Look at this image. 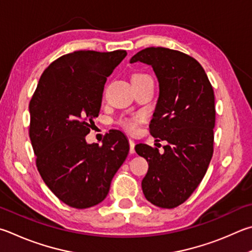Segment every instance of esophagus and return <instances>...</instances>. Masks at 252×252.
<instances>
[{
    "label": "esophagus",
    "mask_w": 252,
    "mask_h": 252,
    "mask_svg": "<svg viewBox=\"0 0 252 252\" xmlns=\"http://www.w3.org/2000/svg\"><path fill=\"white\" fill-rule=\"evenodd\" d=\"M129 144H130V154H134L135 153V150H134L135 143H134V141L129 139Z\"/></svg>",
    "instance_id": "1"
}]
</instances>
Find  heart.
Masks as SVG:
<instances>
[{
	"label": "heart",
	"mask_w": 252,
	"mask_h": 252,
	"mask_svg": "<svg viewBox=\"0 0 252 252\" xmlns=\"http://www.w3.org/2000/svg\"><path fill=\"white\" fill-rule=\"evenodd\" d=\"M136 76H144V75H135ZM139 123V117H133V118H129V119H123L121 121V125L123 126V127H126V130L129 131H134L138 126Z\"/></svg>",
	"instance_id": "1"
}]
</instances>
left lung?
<instances>
[{
	"mask_svg": "<svg viewBox=\"0 0 252 252\" xmlns=\"http://www.w3.org/2000/svg\"><path fill=\"white\" fill-rule=\"evenodd\" d=\"M150 65L158 80V99L151 120L152 136L167 144L164 153L146 144L135 152L149 163L142 190L150 203L174 208L193 194L214 152L216 110L213 87L202 65L184 53L164 47L142 49L130 63Z\"/></svg>",
	"mask_w": 252,
	"mask_h": 252,
	"instance_id": "obj_1",
	"label": "left lung"
}]
</instances>
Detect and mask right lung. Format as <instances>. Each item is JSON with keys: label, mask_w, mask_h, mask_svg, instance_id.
Returning <instances> with one entry per match:
<instances>
[{"label": "right lung", "mask_w": 252, "mask_h": 252, "mask_svg": "<svg viewBox=\"0 0 252 252\" xmlns=\"http://www.w3.org/2000/svg\"><path fill=\"white\" fill-rule=\"evenodd\" d=\"M126 50H78L45 69L30 102V139L36 166L48 189L70 207L84 209L107 197L114 174L126 161L129 143L113 131L102 145L88 144L107 77Z\"/></svg>", "instance_id": "obj_1"}]
</instances>
